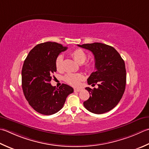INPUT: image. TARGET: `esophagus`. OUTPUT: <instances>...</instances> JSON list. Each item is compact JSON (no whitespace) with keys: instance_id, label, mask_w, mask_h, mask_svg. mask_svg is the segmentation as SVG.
Instances as JSON below:
<instances>
[{"instance_id":"34e87169","label":"esophagus","mask_w":149,"mask_h":149,"mask_svg":"<svg viewBox=\"0 0 149 149\" xmlns=\"http://www.w3.org/2000/svg\"><path fill=\"white\" fill-rule=\"evenodd\" d=\"M81 90V89H80V88H74L75 92H80Z\"/></svg>"}]
</instances>
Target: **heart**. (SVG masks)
Returning a JSON list of instances; mask_svg holds the SVG:
<instances>
[{"label": "heart", "instance_id": "1", "mask_svg": "<svg viewBox=\"0 0 149 149\" xmlns=\"http://www.w3.org/2000/svg\"><path fill=\"white\" fill-rule=\"evenodd\" d=\"M71 56L78 64L84 63L86 60V54L83 49H75L71 53ZM63 57L61 55H59L55 59V68L58 71H61L63 69ZM86 68H90L92 65L90 63H86L85 65ZM65 82L73 86H77L80 84L81 81L83 79V76L79 74H68L64 77Z\"/></svg>", "mask_w": 149, "mask_h": 149}]
</instances>
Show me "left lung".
<instances>
[{"label":"left lung","mask_w":149,"mask_h":149,"mask_svg":"<svg viewBox=\"0 0 149 149\" xmlns=\"http://www.w3.org/2000/svg\"><path fill=\"white\" fill-rule=\"evenodd\" d=\"M91 51L94 55L95 71L87 79L88 84L98 88L86 87L90 97L83 103L92 113L101 114L113 109L121 100L126 86V69L123 59L112 46L100 42L77 45Z\"/></svg>","instance_id":"1"}]
</instances>
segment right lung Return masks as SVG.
<instances>
[{
    "label": "right lung",
    "mask_w": 149,
    "mask_h": 149,
    "mask_svg": "<svg viewBox=\"0 0 149 149\" xmlns=\"http://www.w3.org/2000/svg\"><path fill=\"white\" fill-rule=\"evenodd\" d=\"M68 48L54 42L40 43L29 52L22 69V87L30 105L41 114L52 115L63 107L66 99L74 92L68 84L56 88L51 85L57 71L55 59Z\"/></svg>",
    "instance_id": "right-lung-1"
}]
</instances>
